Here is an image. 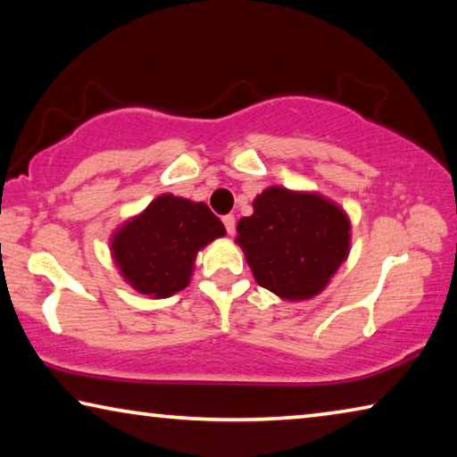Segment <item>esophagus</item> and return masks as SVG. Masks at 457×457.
Masks as SVG:
<instances>
[{
    "label": "esophagus",
    "mask_w": 457,
    "mask_h": 457,
    "mask_svg": "<svg viewBox=\"0 0 457 457\" xmlns=\"http://www.w3.org/2000/svg\"><path fill=\"white\" fill-rule=\"evenodd\" d=\"M221 221H223V226H226V231L228 234L231 236L236 231V218L231 213H228V215H223L221 218Z\"/></svg>",
    "instance_id": "1"
}]
</instances>
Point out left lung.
Segmentation results:
<instances>
[{
    "instance_id": "left-lung-1",
    "label": "left lung",
    "mask_w": 457,
    "mask_h": 457,
    "mask_svg": "<svg viewBox=\"0 0 457 457\" xmlns=\"http://www.w3.org/2000/svg\"><path fill=\"white\" fill-rule=\"evenodd\" d=\"M351 223L319 193L268 187L253 199V213L237 221V244L256 282L286 300L324 290L349 256Z\"/></svg>"
}]
</instances>
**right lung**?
I'll use <instances>...</instances> for the list:
<instances>
[{"instance_id": "1", "label": "right lung", "mask_w": 457, "mask_h": 457, "mask_svg": "<svg viewBox=\"0 0 457 457\" xmlns=\"http://www.w3.org/2000/svg\"><path fill=\"white\" fill-rule=\"evenodd\" d=\"M226 234L205 204L161 195L112 237V256L137 292L167 298L189 284L201 247Z\"/></svg>"}]
</instances>
